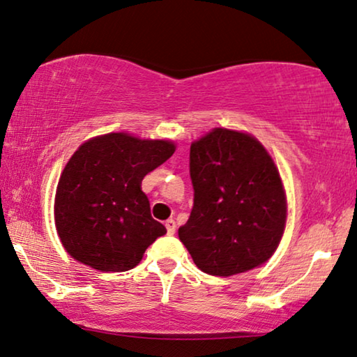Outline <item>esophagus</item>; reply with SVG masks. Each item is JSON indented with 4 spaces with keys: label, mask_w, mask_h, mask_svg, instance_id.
Here are the masks:
<instances>
[{
    "label": "esophagus",
    "mask_w": 357,
    "mask_h": 357,
    "mask_svg": "<svg viewBox=\"0 0 357 357\" xmlns=\"http://www.w3.org/2000/svg\"><path fill=\"white\" fill-rule=\"evenodd\" d=\"M175 222L172 220V218H169V220L166 222V229H167V234H174L175 233Z\"/></svg>",
    "instance_id": "obj_1"
}]
</instances>
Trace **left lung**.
Segmentation results:
<instances>
[{
	"label": "left lung",
	"mask_w": 357,
	"mask_h": 357,
	"mask_svg": "<svg viewBox=\"0 0 357 357\" xmlns=\"http://www.w3.org/2000/svg\"><path fill=\"white\" fill-rule=\"evenodd\" d=\"M195 202L178 238L201 271L233 276L276 252L287 218L276 164L250 134L223 128L191 144Z\"/></svg>",
	"instance_id": "8db88e82"
}]
</instances>
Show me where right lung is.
<instances>
[{
	"label": "right lung",
	"instance_id": "right-lung-1",
	"mask_svg": "<svg viewBox=\"0 0 357 357\" xmlns=\"http://www.w3.org/2000/svg\"><path fill=\"white\" fill-rule=\"evenodd\" d=\"M174 151L169 140L137 139L126 132L84 142L60 175L54 202L65 250L105 273L139 265L148 245L166 234L164 225L151 217L142 180Z\"/></svg>",
	"mask_w": 357,
	"mask_h": 357
}]
</instances>
